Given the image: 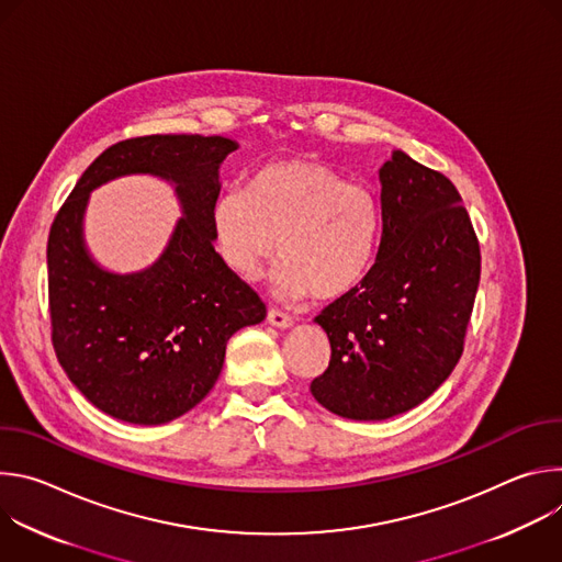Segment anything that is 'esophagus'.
I'll return each instance as SVG.
<instances>
[{"mask_svg":"<svg viewBox=\"0 0 562 562\" xmlns=\"http://www.w3.org/2000/svg\"><path fill=\"white\" fill-rule=\"evenodd\" d=\"M267 323H269L271 327H278V329H291V327H293V317L286 315V313H282V311H278V308H269Z\"/></svg>","mask_w":562,"mask_h":562,"instance_id":"obj_1","label":"esophagus"}]
</instances>
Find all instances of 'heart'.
I'll use <instances>...</instances> for the list:
<instances>
[{
    "instance_id": "heart-1",
    "label": "heart",
    "mask_w": 562,
    "mask_h": 562,
    "mask_svg": "<svg viewBox=\"0 0 562 562\" xmlns=\"http://www.w3.org/2000/svg\"><path fill=\"white\" fill-rule=\"evenodd\" d=\"M222 262L254 280L278 251L271 271L278 297L338 300L369 273L380 243V206L371 191L338 171L284 159L254 173L247 189H226L211 206Z\"/></svg>"
}]
</instances>
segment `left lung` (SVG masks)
<instances>
[{
    "label": "left lung",
    "instance_id": "8db88e82",
    "mask_svg": "<svg viewBox=\"0 0 562 562\" xmlns=\"http://www.w3.org/2000/svg\"><path fill=\"white\" fill-rule=\"evenodd\" d=\"M378 176L375 262L315 317L331 362L311 393L349 420L405 414L449 378L480 282L477 237L456 187L397 148Z\"/></svg>",
    "mask_w": 562,
    "mask_h": 562
}]
</instances>
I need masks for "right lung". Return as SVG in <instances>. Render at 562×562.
Wrapping results in <instances>:
<instances>
[{
	"label": "right lung",
	"instance_id": "1",
	"mask_svg": "<svg viewBox=\"0 0 562 562\" xmlns=\"http://www.w3.org/2000/svg\"><path fill=\"white\" fill-rule=\"evenodd\" d=\"M237 142L222 135H148L106 148L75 184L48 235L53 347L68 380L100 412L165 425L213 389L228 338L267 317L258 293L215 254L211 206ZM126 175L177 189L183 217L146 270L115 274L83 237L90 193Z\"/></svg>",
	"mask_w": 562,
	"mask_h": 562
}]
</instances>
